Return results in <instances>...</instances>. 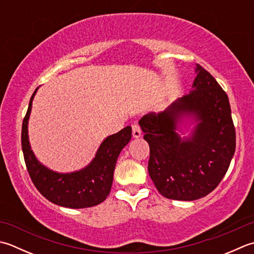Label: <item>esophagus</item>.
Returning a JSON list of instances; mask_svg holds the SVG:
<instances>
[{
  "label": "esophagus",
  "instance_id": "esophagus-1",
  "mask_svg": "<svg viewBox=\"0 0 254 254\" xmlns=\"http://www.w3.org/2000/svg\"><path fill=\"white\" fill-rule=\"evenodd\" d=\"M132 134H133V136L135 137V138L140 137V136L142 135L141 127H140V126H138V124H137L136 122L132 124Z\"/></svg>",
  "mask_w": 254,
  "mask_h": 254
}]
</instances>
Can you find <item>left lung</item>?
Segmentation results:
<instances>
[{
	"mask_svg": "<svg viewBox=\"0 0 254 254\" xmlns=\"http://www.w3.org/2000/svg\"><path fill=\"white\" fill-rule=\"evenodd\" d=\"M193 91L165 111L141 119L144 140L150 145L148 174L162 196L195 200L207 196L226 175L236 151V128L229 99L220 84L200 64ZM192 113L199 121L193 135L182 140L177 121Z\"/></svg>",
	"mask_w": 254,
	"mask_h": 254,
	"instance_id": "1",
	"label": "left lung"
}]
</instances>
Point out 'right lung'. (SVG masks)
<instances>
[{"mask_svg":"<svg viewBox=\"0 0 254 254\" xmlns=\"http://www.w3.org/2000/svg\"><path fill=\"white\" fill-rule=\"evenodd\" d=\"M36 91L37 89L29 100L22 126V150L33 184L46 199L55 205L72 209L99 205L110 193L114 167L119 154L131 140V127L108 136L99 147L96 157L86 168L70 174L55 173L36 160L29 146L27 123Z\"/></svg>","mask_w":254,"mask_h":254,"instance_id":"right-lung-1","label":"right lung"}]
</instances>
